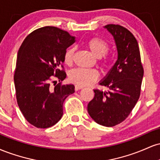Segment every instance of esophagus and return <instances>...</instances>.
<instances>
[{"label":"esophagus","instance_id":"1","mask_svg":"<svg viewBox=\"0 0 160 160\" xmlns=\"http://www.w3.org/2000/svg\"><path fill=\"white\" fill-rule=\"evenodd\" d=\"M83 88V86H80V85H76L75 86V90H80V89H81Z\"/></svg>","mask_w":160,"mask_h":160}]
</instances>
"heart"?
<instances>
[{
  "label": "heart",
  "mask_w": 160,
  "mask_h": 160,
  "mask_svg": "<svg viewBox=\"0 0 160 160\" xmlns=\"http://www.w3.org/2000/svg\"><path fill=\"white\" fill-rule=\"evenodd\" d=\"M86 46L91 52L97 58L105 56L109 49V46L105 40L99 38H92L86 41ZM75 52L74 47H70L65 51L64 55V62L67 65L72 62ZM98 71L95 69L78 68L73 69L70 72V80L80 86H89L98 80Z\"/></svg>",
  "instance_id": "heart-1"
}]
</instances>
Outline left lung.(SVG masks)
<instances>
[{"label": "left lung", "instance_id": "1", "mask_svg": "<svg viewBox=\"0 0 160 160\" xmlns=\"http://www.w3.org/2000/svg\"><path fill=\"white\" fill-rule=\"evenodd\" d=\"M104 28L114 39L117 60L99 82L108 91L94 89L95 96L88 104L87 111L95 122L111 127L126 120L136 104L144 69L138 43L133 34L118 25Z\"/></svg>", "mask_w": 160, "mask_h": 160}]
</instances>
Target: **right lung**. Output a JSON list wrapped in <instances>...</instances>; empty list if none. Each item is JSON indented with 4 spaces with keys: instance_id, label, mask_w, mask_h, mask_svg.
I'll list each match as a JSON object with an SVG mask.
<instances>
[{
    "instance_id": "right-lung-1",
    "label": "right lung",
    "mask_w": 160,
    "mask_h": 160,
    "mask_svg": "<svg viewBox=\"0 0 160 160\" xmlns=\"http://www.w3.org/2000/svg\"><path fill=\"white\" fill-rule=\"evenodd\" d=\"M75 42V37L56 27L37 29L24 40L18 51L14 74L16 99L20 111L29 123L47 128L63 115V103L74 92L73 84L50 86L53 78H66L64 55ZM57 81H53V82Z\"/></svg>"
}]
</instances>
